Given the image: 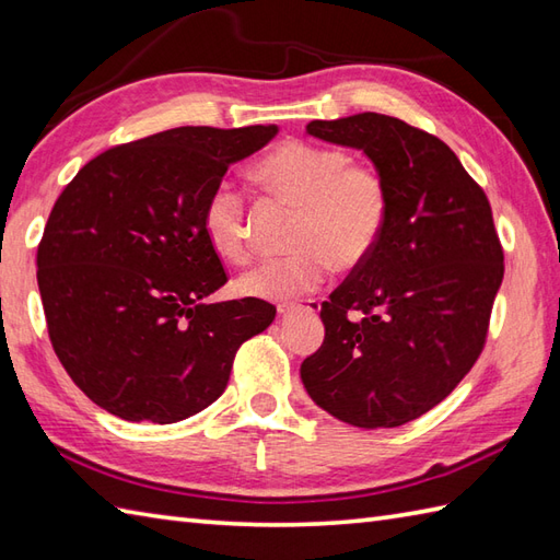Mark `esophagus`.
I'll list each match as a JSON object with an SVG mask.
<instances>
[{
  "mask_svg": "<svg viewBox=\"0 0 560 560\" xmlns=\"http://www.w3.org/2000/svg\"><path fill=\"white\" fill-rule=\"evenodd\" d=\"M301 307H305V311H311V313H317L319 311V301H307L305 305L303 303H281L279 305V315H289V313H293V311H301Z\"/></svg>",
  "mask_w": 560,
  "mask_h": 560,
  "instance_id": "obj_1",
  "label": "esophagus"
}]
</instances>
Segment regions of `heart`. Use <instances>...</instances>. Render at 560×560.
<instances>
[{"label": "heart", "mask_w": 560, "mask_h": 560, "mask_svg": "<svg viewBox=\"0 0 560 560\" xmlns=\"http://www.w3.org/2000/svg\"><path fill=\"white\" fill-rule=\"evenodd\" d=\"M253 180L269 199L299 209L291 229L295 253L243 273L235 291L261 301H293L339 271L361 269L387 231L392 192L375 165L355 163L343 149L287 139L261 156ZM201 231L221 259L243 265L253 253L245 197L217 185L201 209Z\"/></svg>", "instance_id": "1"}]
</instances>
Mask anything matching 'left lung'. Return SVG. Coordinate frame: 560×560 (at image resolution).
Returning <instances> with one entry per match:
<instances>
[{
  "mask_svg": "<svg viewBox=\"0 0 560 560\" xmlns=\"http://www.w3.org/2000/svg\"><path fill=\"white\" fill-rule=\"evenodd\" d=\"M307 135L361 149L392 213L375 255L323 303L303 385L343 423L397 428L438 407L486 347L505 271L491 201L443 139L397 117L313 120Z\"/></svg>",
  "mask_w": 560,
  "mask_h": 560,
  "instance_id": "8db88e82",
  "label": "left lung"
}]
</instances>
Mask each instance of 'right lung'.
Wrapping results in <instances>:
<instances>
[{
  "label": "right lung",
  "instance_id": "right-lung-1",
  "mask_svg": "<svg viewBox=\"0 0 560 560\" xmlns=\"http://www.w3.org/2000/svg\"><path fill=\"white\" fill-rule=\"evenodd\" d=\"M277 127H177L98 153L57 197L38 245L47 335L74 385L125 421L175 423L229 385L277 307L209 303L229 281L201 209Z\"/></svg>",
  "mask_w": 560,
  "mask_h": 560
}]
</instances>
